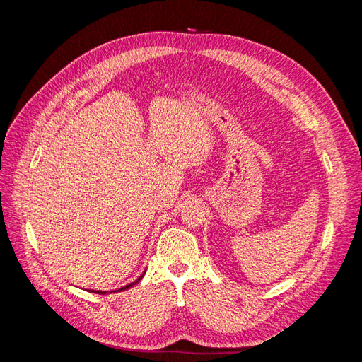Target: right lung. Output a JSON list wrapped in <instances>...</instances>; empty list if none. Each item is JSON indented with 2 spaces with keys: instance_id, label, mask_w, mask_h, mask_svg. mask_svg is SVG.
Instances as JSON below:
<instances>
[{
  "instance_id": "right-lung-1",
  "label": "right lung",
  "mask_w": 362,
  "mask_h": 362,
  "mask_svg": "<svg viewBox=\"0 0 362 362\" xmlns=\"http://www.w3.org/2000/svg\"><path fill=\"white\" fill-rule=\"evenodd\" d=\"M145 273L146 272H144V273H141V275L134 281V282H129V284H127V286H124V287H120V288H117V290H112L110 293H116V291H124V290H128L129 287H133L134 286V284H137L141 278H144V275H145ZM89 291H92V293H96V294H105V293H108V291H101V290H89Z\"/></svg>"
}]
</instances>
